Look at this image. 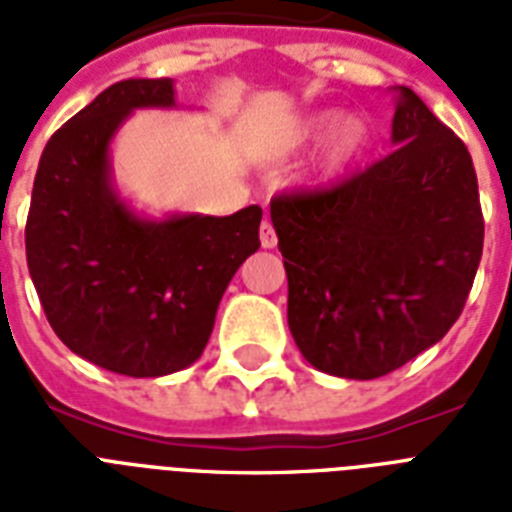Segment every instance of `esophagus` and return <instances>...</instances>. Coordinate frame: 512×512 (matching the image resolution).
Listing matches in <instances>:
<instances>
[{"label": "esophagus", "instance_id": "34e87169", "mask_svg": "<svg viewBox=\"0 0 512 512\" xmlns=\"http://www.w3.org/2000/svg\"><path fill=\"white\" fill-rule=\"evenodd\" d=\"M276 231H273V225H271V220H263V223H260V244H263L265 249H273L276 247Z\"/></svg>", "mask_w": 512, "mask_h": 512}]
</instances>
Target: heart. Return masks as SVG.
<instances>
[{"label":"heart","instance_id":"obj_1","mask_svg":"<svg viewBox=\"0 0 512 512\" xmlns=\"http://www.w3.org/2000/svg\"><path fill=\"white\" fill-rule=\"evenodd\" d=\"M337 127V116L329 114V116H319L316 122H311L308 127H305V135H327V132H332ZM366 135H369V130H366V124L361 122V119H348V122L342 124L340 130H337V138H335V151H332V159H335V164H345L348 159H353V156L361 151V146L366 143Z\"/></svg>","mask_w":512,"mask_h":512}]
</instances>
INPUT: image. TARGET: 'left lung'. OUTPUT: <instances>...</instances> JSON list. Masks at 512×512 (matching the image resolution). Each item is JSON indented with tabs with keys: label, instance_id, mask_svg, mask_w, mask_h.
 <instances>
[{
	"label": "left lung",
	"instance_id": "obj_1",
	"mask_svg": "<svg viewBox=\"0 0 512 512\" xmlns=\"http://www.w3.org/2000/svg\"><path fill=\"white\" fill-rule=\"evenodd\" d=\"M396 151L327 188L271 199L289 332L308 364L374 380L460 319L484 252L468 148L401 87Z\"/></svg>",
	"mask_w": 512,
	"mask_h": 512
}]
</instances>
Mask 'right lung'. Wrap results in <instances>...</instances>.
Wrapping results in <instances>:
<instances>
[{
  "label": "right lung",
  "instance_id": "right-lung-1",
  "mask_svg": "<svg viewBox=\"0 0 512 512\" xmlns=\"http://www.w3.org/2000/svg\"><path fill=\"white\" fill-rule=\"evenodd\" d=\"M175 106L172 79L111 84L44 146L26 260L55 335L108 372L162 377L207 345L228 281L260 247L263 209L148 223L108 185V143L132 108Z\"/></svg>",
  "mask_w": 512,
  "mask_h": 512
}]
</instances>
